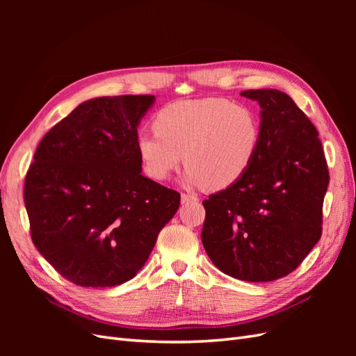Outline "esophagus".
Returning <instances> with one entry per match:
<instances>
[{"mask_svg": "<svg viewBox=\"0 0 356 356\" xmlns=\"http://www.w3.org/2000/svg\"><path fill=\"white\" fill-rule=\"evenodd\" d=\"M196 200H197L196 196L186 195V193H182V195H181V203H188V202H196Z\"/></svg>", "mask_w": 356, "mask_h": 356, "instance_id": "34e87169", "label": "esophagus"}]
</instances>
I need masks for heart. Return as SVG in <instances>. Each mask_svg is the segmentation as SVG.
Returning <instances> with one entry per match:
<instances>
[{"instance_id":"heart-1","label":"heart","mask_w":356,"mask_h":356,"mask_svg":"<svg viewBox=\"0 0 356 356\" xmlns=\"http://www.w3.org/2000/svg\"><path fill=\"white\" fill-rule=\"evenodd\" d=\"M260 136L251 108L211 96L165 105L154 117V129L138 132L135 144L149 178L166 179L184 157L188 184L222 190L250 169Z\"/></svg>"}]
</instances>
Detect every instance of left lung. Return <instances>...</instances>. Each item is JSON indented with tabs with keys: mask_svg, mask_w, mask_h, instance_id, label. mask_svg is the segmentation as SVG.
Segmentation results:
<instances>
[{
	"mask_svg": "<svg viewBox=\"0 0 356 356\" xmlns=\"http://www.w3.org/2000/svg\"><path fill=\"white\" fill-rule=\"evenodd\" d=\"M241 95L261 108L260 148L239 181L203 200L202 243L222 273L270 282L318 243L328 168L316 127L286 93Z\"/></svg>",
	"mask_w": 356,
	"mask_h": 356,
	"instance_id": "obj_1",
	"label": "left lung"
}]
</instances>
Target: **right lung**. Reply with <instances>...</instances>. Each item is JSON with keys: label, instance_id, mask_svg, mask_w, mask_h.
<instances>
[{"label": "right lung", "instance_id": "obj_1", "mask_svg": "<svg viewBox=\"0 0 356 356\" xmlns=\"http://www.w3.org/2000/svg\"><path fill=\"white\" fill-rule=\"evenodd\" d=\"M153 95L81 102L41 139L25 178L35 248L68 281L114 286L131 281L179 193L144 177L135 139Z\"/></svg>", "mask_w": 356, "mask_h": 356}]
</instances>
